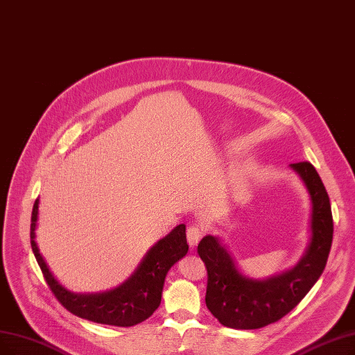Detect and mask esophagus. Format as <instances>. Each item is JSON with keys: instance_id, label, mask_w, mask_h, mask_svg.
<instances>
[{"instance_id": "obj_1", "label": "esophagus", "mask_w": 355, "mask_h": 355, "mask_svg": "<svg viewBox=\"0 0 355 355\" xmlns=\"http://www.w3.org/2000/svg\"><path fill=\"white\" fill-rule=\"evenodd\" d=\"M203 227L202 226H198V225H194V226H191V227H189V230H187V241H189V245L190 246H197V243L200 242V239L203 238Z\"/></svg>"}]
</instances>
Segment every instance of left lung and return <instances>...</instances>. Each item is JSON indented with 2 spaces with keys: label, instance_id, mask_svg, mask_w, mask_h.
<instances>
[{
  "label": "left lung",
  "instance_id": "8db88e82",
  "mask_svg": "<svg viewBox=\"0 0 355 355\" xmlns=\"http://www.w3.org/2000/svg\"><path fill=\"white\" fill-rule=\"evenodd\" d=\"M309 193L311 241L291 270L264 280L243 275L220 238L207 235L197 252L207 268L206 306L223 327L258 329L286 316L325 270L332 245V211L325 186L311 162L290 164Z\"/></svg>",
  "mask_w": 355,
  "mask_h": 355
}]
</instances>
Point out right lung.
I'll use <instances>...</instances> for the list:
<instances>
[{"mask_svg":"<svg viewBox=\"0 0 355 355\" xmlns=\"http://www.w3.org/2000/svg\"><path fill=\"white\" fill-rule=\"evenodd\" d=\"M39 198L35 202L30 225V243L37 264L55 297L67 311L83 319L113 327H133L158 309L166 272L189 251L186 225L175 226L146 252L129 279L116 288L101 293H73L60 284L42 257L36 243Z\"/></svg>","mask_w":355,"mask_h":355,"instance_id":"obj_1","label":"right lung"}]
</instances>
